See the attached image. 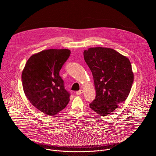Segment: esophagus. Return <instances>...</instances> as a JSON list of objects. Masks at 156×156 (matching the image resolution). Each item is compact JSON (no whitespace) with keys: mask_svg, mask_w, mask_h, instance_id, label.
Returning a JSON list of instances; mask_svg holds the SVG:
<instances>
[{"mask_svg":"<svg viewBox=\"0 0 156 156\" xmlns=\"http://www.w3.org/2000/svg\"><path fill=\"white\" fill-rule=\"evenodd\" d=\"M83 93V90H80V91H76V94L77 95H80V94H81Z\"/></svg>","mask_w":156,"mask_h":156,"instance_id":"34e87169","label":"esophagus"}]
</instances>
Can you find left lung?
<instances>
[{
    "instance_id": "left-lung-1",
    "label": "left lung",
    "mask_w": 156,
    "mask_h": 156,
    "mask_svg": "<svg viewBox=\"0 0 156 156\" xmlns=\"http://www.w3.org/2000/svg\"><path fill=\"white\" fill-rule=\"evenodd\" d=\"M84 59L91 70L96 89L95 99L90 108L102 116L110 114L128 96L133 73L128 58L105 48L85 50Z\"/></svg>"
}]
</instances>
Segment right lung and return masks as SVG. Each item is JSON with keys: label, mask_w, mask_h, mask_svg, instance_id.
<instances>
[{"label": "right lung", "mask_w": 156, "mask_h": 156, "mask_svg": "<svg viewBox=\"0 0 156 156\" xmlns=\"http://www.w3.org/2000/svg\"><path fill=\"white\" fill-rule=\"evenodd\" d=\"M70 53L66 49L42 51L30 57L22 72L27 98L44 114L55 115L70 101L59 72Z\"/></svg>", "instance_id": "right-lung-1"}]
</instances>
